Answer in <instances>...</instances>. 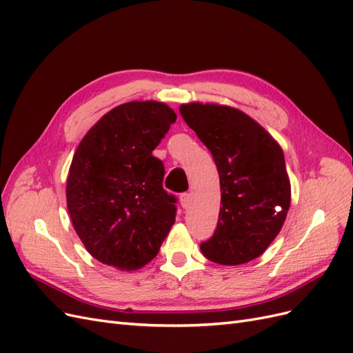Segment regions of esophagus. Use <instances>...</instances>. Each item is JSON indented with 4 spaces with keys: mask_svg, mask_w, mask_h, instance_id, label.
I'll use <instances>...</instances> for the list:
<instances>
[{
    "mask_svg": "<svg viewBox=\"0 0 353 353\" xmlns=\"http://www.w3.org/2000/svg\"><path fill=\"white\" fill-rule=\"evenodd\" d=\"M179 201H181V206H183L184 209H187L188 205H190V194L188 193H181Z\"/></svg>",
    "mask_w": 353,
    "mask_h": 353,
    "instance_id": "1",
    "label": "esophagus"
}]
</instances>
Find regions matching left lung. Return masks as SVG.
Wrapping results in <instances>:
<instances>
[{
    "mask_svg": "<svg viewBox=\"0 0 353 353\" xmlns=\"http://www.w3.org/2000/svg\"><path fill=\"white\" fill-rule=\"evenodd\" d=\"M179 112L209 148L219 174L218 223L200 250L221 265L250 262L279 236L290 208V181L281 147L237 109L190 103Z\"/></svg>",
    "mask_w": 353,
    "mask_h": 353,
    "instance_id": "left-lung-1",
    "label": "left lung"
}]
</instances>
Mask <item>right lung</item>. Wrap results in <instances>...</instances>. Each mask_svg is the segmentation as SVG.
Here are the masks:
<instances>
[{
  "mask_svg": "<svg viewBox=\"0 0 353 353\" xmlns=\"http://www.w3.org/2000/svg\"><path fill=\"white\" fill-rule=\"evenodd\" d=\"M176 114L157 101L117 105L82 138L68 178V209L92 258L138 270L156 258L176 216L163 188L165 166L152 152Z\"/></svg>",
  "mask_w": 353,
  "mask_h": 353,
  "instance_id": "right-lung-1",
  "label": "right lung"
}]
</instances>
